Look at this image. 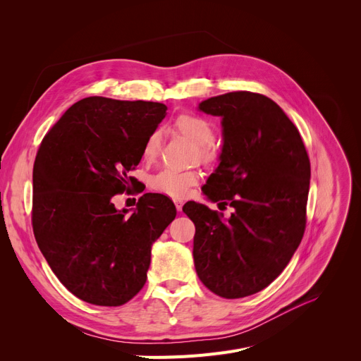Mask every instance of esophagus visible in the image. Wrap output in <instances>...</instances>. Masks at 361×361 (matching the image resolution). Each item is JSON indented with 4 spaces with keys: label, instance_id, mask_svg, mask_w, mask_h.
I'll use <instances>...</instances> for the list:
<instances>
[{
    "label": "esophagus",
    "instance_id": "34e87169",
    "mask_svg": "<svg viewBox=\"0 0 361 361\" xmlns=\"http://www.w3.org/2000/svg\"><path fill=\"white\" fill-rule=\"evenodd\" d=\"M174 203H176L177 211H178V212H181V211H183V200H180V199H176V200H174Z\"/></svg>",
    "mask_w": 361,
    "mask_h": 361
}]
</instances>
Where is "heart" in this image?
I'll return each mask as SVG.
<instances>
[{"label": "heart", "instance_id": "heart-1", "mask_svg": "<svg viewBox=\"0 0 361 361\" xmlns=\"http://www.w3.org/2000/svg\"><path fill=\"white\" fill-rule=\"evenodd\" d=\"M174 126L183 136L197 145L199 158L202 161H211L214 158V152L209 146V143L214 140V130L204 118L195 116V114H183V116L176 118ZM159 143L161 131H150V135L146 137L142 147V157L145 161H152L157 157ZM199 177L200 176L197 171H178L173 168H164L152 177L149 183L150 187L161 195L169 197H183L187 195L188 188L199 181Z\"/></svg>", "mask_w": 361, "mask_h": 361}]
</instances>
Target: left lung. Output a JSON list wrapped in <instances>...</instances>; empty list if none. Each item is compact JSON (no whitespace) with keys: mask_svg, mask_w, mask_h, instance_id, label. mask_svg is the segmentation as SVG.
<instances>
[{"mask_svg":"<svg viewBox=\"0 0 361 361\" xmlns=\"http://www.w3.org/2000/svg\"><path fill=\"white\" fill-rule=\"evenodd\" d=\"M197 108L222 126L219 165L202 192L235 212L225 219L202 203L183 206L196 226L195 268L216 295L247 297L286 269L301 243L310 161L297 127L268 97L230 92Z\"/></svg>","mask_w":361,"mask_h":361,"instance_id":"left-lung-1","label":"left lung"}]
</instances>
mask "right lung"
<instances>
[{
  "mask_svg": "<svg viewBox=\"0 0 361 361\" xmlns=\"http://www.w3.org/2000/svg\"><path fill=\"white\" fill-rule=\"evenodd\" d=\"M166 105L89 97L71 105L44 137L33 165L32 224L49 268L75 297L121 306L145 286L150 250L174 221V203L143 195L118 211L150 131Z\"/></svg>",
  "mask_w": 361,
  "mask_h": 361,
  "instance_id": "1",
  "label": "right lung"
}]
</instances>
